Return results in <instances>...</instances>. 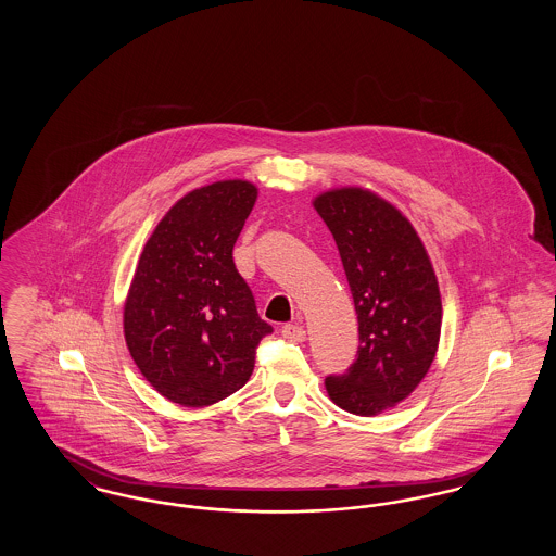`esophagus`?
I'll return each instance as SVG.
<instances>
[{
	"instance_id": "1",
	"label": "esophagus",
	"mask_w": 556,
	"mask_h": 556,
	"mask_svg": "<svg viewBox=\"0 0 556 556\" xmlns=\"http://www.w3.org/2000/svg\"><path fill=\"white\" fill-rule=\"evenodd\" d=\"M281 333H283V338L286 340H290V342H304V338H306V331H304V327L302 325H283V329H281Z\"/></svg>"
}]
</instances>
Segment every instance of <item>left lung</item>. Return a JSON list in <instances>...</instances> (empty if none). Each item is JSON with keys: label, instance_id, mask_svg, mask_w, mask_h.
<instances>
[{"label": "left lung", "instance_id": "left-lung-1", "mask_svg": "<svg viewBox=\"0 0 556 556\" xmlns=\"http://www.w3.org/2000/svg\"><path fill=\"white\" fill-rule=\"evenodd\" d=\"M338 243L358 315V356L325 390L348 413L375 417L410 396L431 367L442 298L424 241L394 204L363 187L313 200Z\"/></svg>", "mask_w": 556, "mask_h": 556}]
</instances>
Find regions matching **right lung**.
Returning <instances> with one entry per match:
<instances>
[{"label":"right lung","instance_id":"right-lung-1","mask_svg":"<svg viewBox=\"0 0 556 556\" xmlns=\"http://www.w3.org/2000/svg\"><path fill=\"white\" fill-rule=\"evenodd\" d=\"M256 198L241 179L198 187L162 216L139 256L125 340L137 369L175 404L202 408L238 392L273 331L233 263Z\"/></svg>","mask_w":556,"mask_h":556}]
</instances>
